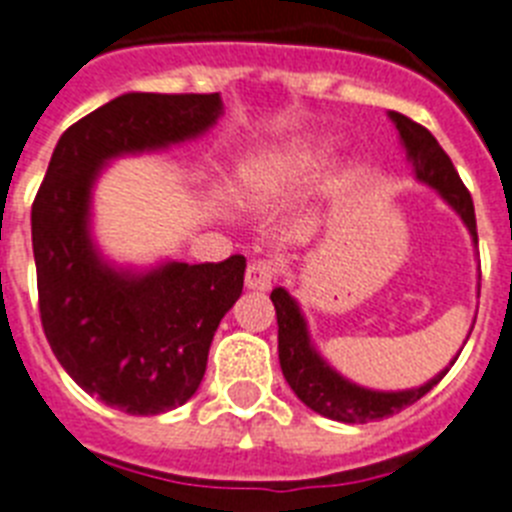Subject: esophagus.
<instances>
[{
	"instance_id": "obj_1",
	"label": "esophagus",
	"mask_w": 512,
	"mask_h": 512,
	"mask_svg": "<svg viewBox=\"0 0 512 512\" xmlns=\"http://www.w3.org/2000/svg\"><path fill=\"white\" fill-rule=\"evenodd\" d=\"M249 291H268L273 286V265L268 260H252L247 265V276H244Z\"/></svg>"
}]
</instances>
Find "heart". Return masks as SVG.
<instances>
[{
  "mask_svg": "<svg viewBox=\"0 0 512 512\" xmlns=\"http://www.w3.org/2000/svg\"><path fill=\"white\" fill-rule=\"evenodd\" d=\"M330 158H333L330 143L299 140L247 163L244 184L249 195L263 197V200H281L315 182V176L328 166Z\"/></svg>",
  "mask_w": 512,
  "mask_h": 512,
  "instance_id": "heart-1",
  "label": "heart"
}]
</instances>
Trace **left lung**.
I'll list each match as a JSON object with an SVG mask.
<instances>
[{"label": "left lung", "instance_id": "obj_1", "mask_svg": "<svg viewBox=\"0 0 512 512\" xmlns=\"http://www.w3.org/2000/svg\"><path fill=\"white\" fill-rule=\"evenodd\" d=\"M388 117L393 119L395 130L401 135V143L406 148L411 166H414L416 179L440 192L442 200L466 223L468 234L474 236V244L479 242L476 239L474 200H471L468 190L463 187L453 161L440 148L435 135L427 127H422V124H416L414 119L398 114V111H390ZM270 299H273L278 317V359H281L283 377H286V382H289L291 390H294L296 398L304 406H309L320 416H328L333 422L367 424L375 422V419L398 414V411L416 403L422 395H427L429 390L435 388L437 382L448 375V369L453 367L455 359H458L455 356L448 367L437 372L429 382L419 385V388L395 390V393L393 390L385 393V390L362 388V385H356V382L338 375L336 369L317 354L315 343L309 338L307 320H304L302 309H299V304H296V299L289 291L278 286V289H273Z\"/></svg>", "mask_w": 512, "mask_h": 512}]
</instances>
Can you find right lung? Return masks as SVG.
I'll list each match as a JSON object with an SVG mask.
<instances>
[{
  "mask_svg": "<svg viewBox=\"0 0 512 512\" xmlns=\"http://www.w3.org/2000/svg\"><path fill=\"white\" fill-rule=\"evenodd\" d=\"M218 93H124L59 137L30 229L46 341L67 375L106 406L156 416L195 395L221 317L242 296V255L223 263L114 268L90 236V195L111 158L208 132Z\"/></svg>",
  "mask_w": 512,
  "mask_h": 512,
  "instance_id": "obj_1",
  "label": "right lung"
}]
</instances>
